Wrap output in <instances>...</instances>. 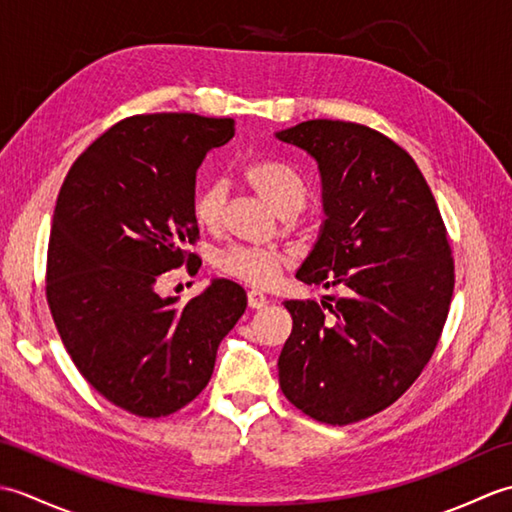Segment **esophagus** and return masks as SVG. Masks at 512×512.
<instances>
[{"instance_id": "obj_1", "label": "esophagus", "mask_w": 512, "mask_h": 512, "mask_svg": "<svg viewBox=\"0 0 512 512\" xmlns=\"http://www.w3.org/2000/svg\"><path fill=\"white\" fill-rule=\"evenodd\" d=\"M266 303H268V297L262 295V292H259V290H248V306L250 308L259 310V308H264Z\"/></svg>"}]
</instances>
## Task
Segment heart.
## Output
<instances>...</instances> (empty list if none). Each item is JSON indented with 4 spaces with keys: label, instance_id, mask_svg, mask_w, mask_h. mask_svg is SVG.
<instances>
[{
    "label": "heart",
    "instance_id": "1",
    "mask_svg": "<svg viewBox=\"0 0 512 512\" xmlns=\"http://www.w3.org/2000/svg\"><path fill=\"white\" fill-rule=\"evenodd\" d=\"M242 178L281 217H295L308 202V187L299 173L277 160H255L244 167ZM226 189L220 182H209L193 195V220L206 231H215L222 224ZM284 255L275 250L253 246H228L215 257V266L222 275L244 281V284L266 288L277 279Z\"/></svg>",
    "mask_w": 512,
    "mask_h": 512
}]
</instances>
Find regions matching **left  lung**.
Segmentation results:
<instances>
[{
    "mask_svg": "<svg viewBox=\"0 0 512 512\" xmlns=\"http://www.w3.org/2000/svg\"><path fill=\"white\" fill-rule=\"evenodd\" d=\"M275 136L321 176L325 220L297 279L343 290L334 303H284L279 387L341 427L396 402L436 350L455 284L447 228L416 162L380 132L317 118Z\"/></svg>",
    "mask_w": 512,
    "mask_h": 512,
    "instance_id": "obj_1",
    "label": "left lung"
}]
</instances>
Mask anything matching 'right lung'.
Masks as SVG:
<instances>
[{
	"label": "right lung",
	"instance_id": "1",
	"mask_svg": "<svg viewBox=\"0 0 512 512\" xmlns=\"http://www.w3.org/2000/svg\"><path fill=\"white\" fill-rule=\"evenodd\" d=\"M235 136L233 118L143 114L116 123L74 162L54 206L46 295L83 378L140 418L182 409L211 380L246 292L213 279L198 297H160L167 270L198 262L187 246L195 173Z\"/></svg>",
	"mask_w": 512,
	"mask_h": 512
}]
</instances>
